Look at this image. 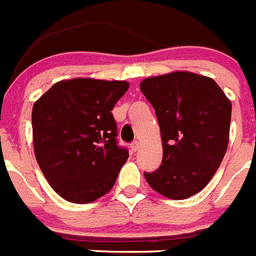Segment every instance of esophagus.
I'll return each instance as SVG.
<instances>
[{"instance_id":"34e87169","label":"esophagus","mask_w":256,"mask_h":256,"mask_svg":"<svg viewBox=\"0 0 256 256\" xmlns=\"http://www.w3.org/2000/svg\"><path fill=\"white\" fill-rule=\"evenodd\" d=\"M130 148H132L133 152H136V151L138 150V148H140V144H138V141L132 142V144H130Z\"/></svg>"}]
</instances>
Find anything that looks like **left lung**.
<instances>
[{"label": "left lung", "instance_id": "obj_1", "mask_svg": "<svg viewBox=\"0 0 256 256\" xmlns=\"http://www.w3.org/2000/svg\"><path fill=\"white\" fill-rule=\"evenodd\" d=\"M140 88L155 108L162 140V165L144 178L165 198H191L224 158L232 104L214 79L190 72L150 76Z\"/></svg>", "mask_w": 256, "mask_h": 256}]
</instances>
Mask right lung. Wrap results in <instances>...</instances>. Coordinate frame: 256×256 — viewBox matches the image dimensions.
I'll use <instances>...</instances> for the list:
<instances>
[{
	"instance_id": "add662e5",
	"label": "right lung",
	"mask_w": 256,
	"mask_h": 256,
	"mask_svg": "<svg viewBox=\"0 0 256 256\" xmlns=\"http://www.w3.org/2000/svg\"><path fill=\"white\" fill-rule=\"evenodd\" d=\"M130 87L126 80H60L32 110L34 155L56 194L76 204L106 195L128 159L112 114Z\"/></svg>"
}]
</instances>
